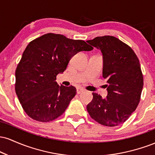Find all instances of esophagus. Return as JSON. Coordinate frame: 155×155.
Instances as JSON below:
<instances>
[{"label":"esophagus","mask_w":155,"mask_h":155,"mask_svg":"<svg viewBox=\"0 0 155 155\" xmlns=\"http://www.w3.org/2000/svg\"><path fill=\"white\" fill-rule=\"evenodd\" d=\"M84 92V89H83L81 87H78L77 89H76V92H77V94H81Z\"/></svg>","instance_id":"34e87169"}]
</instances>
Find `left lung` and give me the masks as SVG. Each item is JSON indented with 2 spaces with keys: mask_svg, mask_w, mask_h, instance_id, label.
Here are the masks:
<instances>
[{
  "mask_svg": "<svg viewBox=\"0 0 155 155\" xmlns=\"http://www.w3.org/2000/svg\"><path fill=\"white\" fill-rule=\"evenodd\" d=\"M103 55V77L107 96L92 92L87 106L89 114L101 124L115 127L124 123L139 104L143 86L139 60L133 50L116 37L104 35L87 41Z\"/></svg>",
  "mask_w": 155,
  "mask_h": 155,
  "instance_id": "1",
  "label": "left lung"
}]
</instances>
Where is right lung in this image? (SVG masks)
I'll list each match as a JSON object with an SVG mask.
<instances>
[{
  "mask_svg": "<svg viewBox=\"0 0 155 155\" xmlns=\"http://www.w3.org/2000/svg\"><path fill=\"white\" fill-rule=\"evenodd\" d=\"M93 47L82 40L47 33L30 42L15 72V91L25 113L33 120L47 122L65 111L76 95L74 86L58 84L74 55Z\"/></svg>",
  "mask_w": 155,
  "mask_h": 155,
  "instance_id": "1",
  "label": "right lung"
}]
</instances>
